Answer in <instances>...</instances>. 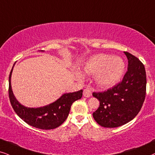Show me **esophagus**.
Masks as SVG:
<instances>
[{
	"instance_id": "1",
	"label": "esophagus",
	"mask_w": 155,
	"mask_h": 155,
	"mask_svg": "<svg viewBox=\"0 0 155 155\" xmlns=\"http://www.w3.org/2000/svg\"><path fill=\"white\" fill-rule=\"evenodd\" d=\"M83 95L85 97H90L92 95V90L90 88H86L83 91Z\"/></svg>"
}]
</instances>
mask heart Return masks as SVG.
Listing matches in <instances>:
<instances>
[{"label": "heart", "instance_id": "heart-1", "mask_svg": "<svg viewBox=\"0 0 155 155\" xmlns=\"http://www.w3.org/2000/svg\"><path fill=\"white\" fill-rule=\"evenodd\" d=\"M124 62L119 56L99 53L90 58L83 66V72L87 75H95L96 83L100 87H109L120 80L124 70ZM78 78L82 79L81 74Z\"/></svg>", "mask_w": 155, "mask_h": 155}]
</instances>
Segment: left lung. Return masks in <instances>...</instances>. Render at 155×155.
Listing matches in <instances>:
<instances>
[{"mask_svg": "<svg viewBox=\"0 0 155 155\" xmlns=\"http://www.w3.org/2000/svg\"><path fill=\"white\" fill-rule=\"evenodd\" d=\"M124 54L128 60L127 71L122 81L105 91L92 93L100 101L92 116L104 127H117L131 121L145 99L147 78L143 63L131 53Z\"/></svg>", "mask_w": 155, "mask_h": 155, "instance_id": "8db88e82", "label": "left lung"}]
</instances>
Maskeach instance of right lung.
Segmentation results:
<instances>
[{
    "mask_svg": "<svg viewBox=\"0 0 155 155\" xmlns=\"http://www.w3.org/2000/svg\"><path fill=\"white\" fill-rule=\"evenodd\" d=\"M13 66L9 75L8 94L10 102L15 113L29 125L38 129L52 130L61 125L67 119L72 104L82 97V90L64 94L55 102L44 107H26L15 99L12 91L11 78Z\"/></svg>",
    "mask_w": 155,
    "mask_h": 155,
    "instance_id": "add662e5",
    "label": "right lung"
}]
</instances>
